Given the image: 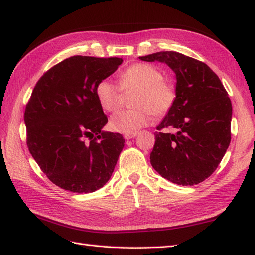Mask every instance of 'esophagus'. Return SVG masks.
<instances>
[{
  "label": "esophagus",
  "mask_w": 255,
  "mask_h": 255,
  "mask_svg": "<svg viewBox=\"0 0 255 255\" xmlns=\"http://www.w3.org/2000/svg\"><path fill=\"white\" fill-rule=\"evenodd\" d=\"M138 135V133L137 132H134V133H125L124 134V138H125L126 140H129V139H132V138H135Z\"/></svg>",
  "instance_id": "1"
}]
</instances>
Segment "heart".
Segmentation results:
<instances>
[{"label":"heart","mask_w":255,"mask_h":255,"mask_svg":"<svg viewBox=\"0 0 255 255\" xmlns=\"http://www.w3.org/2000/svg\"><path fill=\"white\" fill-rule=\"evenodd\" d=\"M162 70L154 65L135 63L120 76L121 87L110 79L98 82L96 96L104 111L114 112L122 103V89L135 90L131 110L115 113L110 120L112 130L121 133H134L152 122L153 114L163 116L173 108L176 90L171 82L163 79Z\"/></svg>","instance_id":"b5f03b06"}]
</instances>
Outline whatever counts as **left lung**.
<instances>
[{
	"label": "left lung",
	"instance_id": "1",
	"mask_svg": "<svg viewBox=\"0 0 255 255\" xmlns=\"http://www.w3.org/2000/svg\"><path fill=\"white\" fill-rule=\"evenodd\" d=\"M139 58L167 64L177 79L175 103L154 133L151 165L177 185H198L214 173L232 139L233 106L226 89L208 65L181 53L163 51ZM165 128L176 132L164 133Z\"/></svg>",
	"mask_w": 255,
	"mask_h": 255
}]
</instances>
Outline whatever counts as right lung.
Instances as JSON below:
<instances>
[{
	"label": "right lung",
	"instance_id": "1",
	"mask_svg": "<svg viewBox=\"0 0 255 255\" xmlns=\"http://www.w3.org/2000/svg\"><path fill=\"white\" fill-rule=\"evenodd\" d=\"M122 63L118 57L66 58L41 77L28 101L29 152L47 178L65 190L94 192L113 174L125 139L102 131L108 117L96 88Z\"/></svg>",
	"mask_w": 255,
	"mask_h": 255
}]
</instances>
